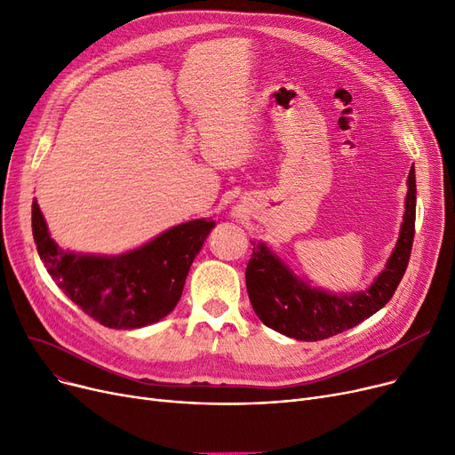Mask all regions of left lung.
<instances>
[{"instance_id":"left-lung-1","label":"left lung","mask_w":455,"mask_h":455,"mask_svg":"<svg viewBox=\"0 0 455 455\" xmlns=\"http://www.w3.org/2000/svg\"><path fill=\"white\" fill-rule=\"evenodd\" d=\"M415 167L408 177V196L400 235L386 269L371 288L350 295H331L299 278L266 243H252L245 280L254 314L266 326L299 341H321L354 328L374 315L395 295L408 267L415 235Z\"/></svg>"}]
</instances>
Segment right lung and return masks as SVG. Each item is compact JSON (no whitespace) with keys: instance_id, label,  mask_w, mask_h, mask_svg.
<instances>
[{"instance_id":"right-lung-1","label":"right lung","mask_w":455,"mask_h":455,"mask_svg":"<svg viewBox=\"0 0 455 455\" xmlns=\"http://www.w3.org/2000/svg\"><path fill=\"white\" fill-rule=\"evenodd\" d=\"M33 237L47 273L86 315L117 330L158 323L177 306L188 271L215 221L196 220L119 256L62 251L33 201Z\"/></svg>"}]
</instances>
